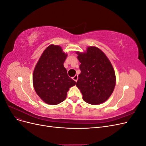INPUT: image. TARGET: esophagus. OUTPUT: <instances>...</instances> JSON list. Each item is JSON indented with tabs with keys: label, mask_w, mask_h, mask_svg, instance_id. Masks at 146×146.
<instances>
[{
	"label": "esophagus",
	"mask_w": 146,
	"mask_h": 146,
	"mask_svg": "<svg viewBox=\"0 0 146 146\" xmlns=\"http://www.w3.org/2000/svg\"><path fill=\"white\" fill-rule=\"evenodd\" d=\"M72 79H73V80H74L75 82H77V80H78V76H77V75H76V76H75L72 78Z\"/></svg>",
	"instance_id": "34e87169"
}]
</instances>
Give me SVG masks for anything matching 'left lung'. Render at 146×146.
Segmentation results:
<instances>
[{"label": "left lung", "mask_w": 146, "mask_h": 146, "mask_svg": "<svg viewBox=\"0 0 146 146\" xmlns=\"http://www.w3.org/2000/svg\"><path fill=\"white\" fill-rule=\"evenodd\" d=\"M81 73L76 86L83 99L91 105L107 101L116 85V75L110 61L100 48L88 47L84 52H76Z\"/></svg>", "instance_id": "left-lung-1"}]
</instances>
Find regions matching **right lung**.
<instances>
[{"mask_svg": "<svg viewBox=\"0 0 146 146\" xmlns=\"http://www.w3.org/2000/svg\"><path fill=\"white\" fill-rule=\"evenodd\" d=\"M67 56L61 47L50 44L44 50L35 67L34 89L41 100L48 105L62 102L69 88L76 84L68 76L64 67Z\"/></svg>", "mask_w": 146, "mask_h": 146, "instance_id": "right-lung-1", "label": "right lung"}]
</instances>
